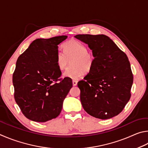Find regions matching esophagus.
Returning a JSON list of instances; mask_svg holds the SVG:
<instances>
[{
  "label": "esophagus",
  "mask_w": 148,
  "mask_h": 148,
  "mask_svg": "<svg viewBox=\"0 0 148 148\" xmlns=\"http://www.w3.org/2000/svg\"><path fill=\"white\" fill-rule=\"evenodd\" d=\"M77 81L73 80V86H77Z\"/></svg>",
  "instance_id": "esophagus-1"
}]
</instances>
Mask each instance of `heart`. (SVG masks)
Returning <instances> with one entry per match:
<instances>
[{
	"mask_svg": "<svg viewBox=\"0 0 148 148\" xmlns=\"http://www.w3.org/2000/svg\"><path fill=\"white\" fill-rule=\"evenodd\" d=\"M64 53L56 54V64L60 70L68 66L71 60V67L64 73V76L71 79H78L84 73L90 72L94 63V56L87 51L86 47L78 41L71 40L64 43Z\"/></svg>",
	"mask_w": 148,
	"mask_h": 148,
	"instance_id": "obj_1",
	"label": "heart"
}]
</instances>
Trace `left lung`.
<instances>
[{"mask_svg": "<svg viewBox=\"0 0 148 148\" xmlns=\"http://www.w3.org/2000/svg\"><path fill=\"white\" fill-rule=\"evenodd\" d=\"M75 38L87 44L94 56L92 70L77 84L82 107L101 120L117 116L131 97L133 76L127 56L107 36L78 34Z\"/></svg>", "mask_w": 148, "mask_h": 148, "instance_id": "1", "label": "left lung"}]
</instances>
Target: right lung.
<instances>
[{
	"instance_id": "right-lung-1",
	"label": "right lung",
	"mask_w": 148,
	"mask_h": 148,
	"mask_svg": "<svg viewBox=\"0 0 148 148\" xmlns=\"http://www.w3.org/2000/svg\"><path fill=\"white\" fill-rule=\"evenodd\" d=\"M67 36L33 41L19 56L13 75L14 97L26 118L37 122L56 118L73 86L72 79H60L56 64L58 45Z\"/></svg>"
}]
</instances>
